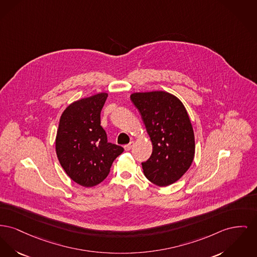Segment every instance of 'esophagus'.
Masks as SVG:
<instances>
[{
	"instance_id": "34e87169",
	"label": "esophagus",
	"mask_w": 257,
	"mask_h": 257,
	"mask_svg": "<svg viewBox=\"0 0 257 257\" xmlns=\"http://www.w3.org/2000/svg\"><path fill=\"white\" fill-rule=\"evenodd\" d=\"M133 146H134V142H131V143H129L128 145H125L124 146V150L125 151H130L132 148H133Z\"/></svg>"
}]
</instances>
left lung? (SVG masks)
Masks as SVG:
<instances>
[{
    "instance_id": "left-lung-1",
    "label": "left lung",
    "mask_w": 257,
    "mask_h": 257,
    "mask_svg": "<svg viewBox=\"0 0 257 257\" xmlns=\"http://www.w3.org/2000/svg\"><path fill=\"white\" fill-rule=\"evenodd\" d=\"M136 106L152 143L151 157L142 163L146 178L158 186L180 180L191 166L194 133L181 101L164 91L134 93Z\"/></svg>"
}]
</instances>
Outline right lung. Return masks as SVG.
Masks as SVG:
<instances>
[{"instance_id": "obj_1", "label": "right lung", "mask_w": 257, "mask_h": 257, "mask_svg": "<svg viewBox=\"0 0 257 257\" xmlns=\"http://www.w3.org/2000/svg\"><path fill=\"white\" fill-rule=\"evenodd\" d=\"M107 94L99 93L78 100L61 115L56 136V153L61 166L73 181L85 187L107 177L120 146L107 142L101 126V110Z\"/></svg>"}]
</instances>
